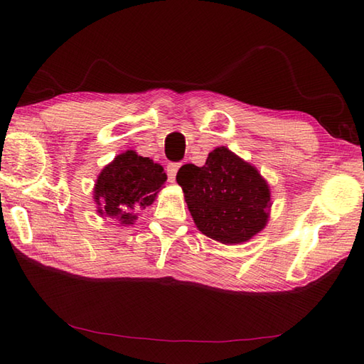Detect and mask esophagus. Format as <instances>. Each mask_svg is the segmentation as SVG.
Returning <instances> with one entry per match:
<instances>
[{"mask_svg": "<svg viewBox=\"0 0 364 364\" xmlns=\"http://www.w3.org/2000/svg\"><path fill=\"white\" fill-rule=\"evenodd\" d=\"M180 162H170V164L167 166V176H168V181L170 183H175V176H176V172L178 168H180Z\"/></svg>", "mask_w": 364, "mask_h": 364, "instance_id": "esophagus-1", "label": "esophagus"}]
</instances>
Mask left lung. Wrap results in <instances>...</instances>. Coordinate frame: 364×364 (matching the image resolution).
<instances>
[{
  "label": "left lung",
  "instance_id": "8db88e82",
  "mask_svg": "<svg viewBox=\"0 0 364 364\" xmlns=\"http://www.w3.org/2000/svg\"><path fill=\"white\" fill-rule=\"evenodd\" d=\"M176 181L197 228L222 244L247 242L266 227L270 191L264 178L227 146L208 154L203 167L183 166Z\"/></svg>",
  "mask_w": 364,
  "mask_h": 364
}]
</instances>
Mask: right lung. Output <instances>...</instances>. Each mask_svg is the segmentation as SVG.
<instances>
[{
	"label": "right lung",
	"instance_id": "1",
	"mask_svg": "<svg viewBox=\"0 0 364 364\" xmlns=\"http://www.w3.org/2000/svg\"><path fill=\"white\" fill-rule=\"evenodd\" d=\"M166 180L164 168L150 158L139 156L133 150L122 153L97 178V211L105 218L131 225L137 219V213L154 202Z\"/></svg>",
	"mask_w": 364,
	"mask_h": 364
}]
</instances>
